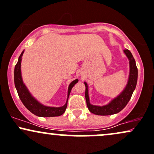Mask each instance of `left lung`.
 <instances>
[{
  "mask_svg": "<svg viewBox=\"0 0 154 154\" xmlns=\"http://www.w3.org/2000/svg\"><path fill=\"white\" fill-rule=\"evenodd\" d=\"M124 52L130 61L129 62L130 63V75H129L128 82L126 88L121 92V94L116 98H115L114 100H112L109 104L102 107L90 104L88 95V85L86 82H85V99H86L87 106L92 113L98 115V116H110V115L118 113L126 106L128 103L131 100L133 92L136 87L137 79H138V69H137L136 64V61L133 58L131 51L128 49H125Z\"/></svg>",
  "mask_w": 154,
  "mask_h": 154,
  "instance_id": "obj_1",
  "label": "left lung"
}]
</instances>
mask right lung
Wrapping results in <instances>:
<instances>
[{"label": "right lung", "mask_w": 154, "mask_h": 154, "mask_svg": "<svg viewBox=\"0 0 154 154\" xmlns=\"http://www.w3.org/2000/svg\"><path fill=\"white\" fill-rule=\"evenodd\" d=\"M24 51H22V53L18 57V60L17 64L15 66L14 69V83L15 87H16V90H17L18 95L19 96L20 99L23 104L26 108L32 112L33 114L36 115L39 117H55V116H59L62 115L65 112V110L67 106V101L68 97L71 92L72 88H73L74 85L78 82V79L72 81L70 83L69 88H68V95H67V100L66 102V104L62 107H47L44 106L38 103L34 97H33L29 90L26 88L25 85L23 84V80H22L21 73V57L23 56Z\"/></svg>", "instance_id": "1"}]
</instances>
